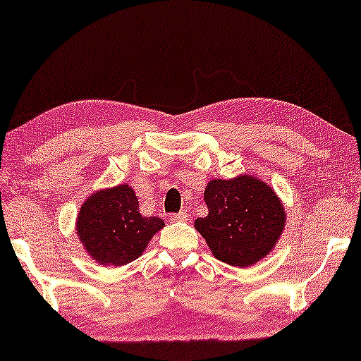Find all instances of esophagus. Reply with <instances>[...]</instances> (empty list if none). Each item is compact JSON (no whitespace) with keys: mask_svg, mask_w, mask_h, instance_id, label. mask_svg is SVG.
<instances>
[{"mask_svg":"<svg viewBox=\"0 0 361 361\" xmlns=\"http://www.w3.org/2000/svg\"><path fill=\"white\" fill-rule=\"evenodd\" d=\"M169 219L171 222H185L188 219V214L185 211H182V212H177V214L169 216Z\"/></svg>","mask_w":361,"mask_h":361,"instance_id":"obj_1","label":"esophagus"}]
</instances>
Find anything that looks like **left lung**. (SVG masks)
I'll list each match as a JSON object with an SVG mask.
<instances>
[{"instance_id":"obj_1","label":"left lung","mask_w":361,"mask_h":361,"mask_svg":"<svg viewBox=\"0 0 361 361\" xmlns=\"http://www.w3.org/2000/svg\"><path fill=\"white\" fill-rule=\"evenodd\" d=\"M203 197L209 212L195 221V228L217 261L245 269L274 251L286 211L269 184L251 174L212 179Z\"/></svg>"}]
</instances>
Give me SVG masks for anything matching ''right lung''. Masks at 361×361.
Returning a JSON list of instances; mask_svg holds the SVG:
<instances>
[{
    "mask_svg": "<svg viewBox=\"0 0 361 361\" xmlns=\"http://www.w3.org/2000/svg\"><path fill=\"white\" fill-rule=\"evenodd\" d=\"M164 227L159 217L142 216L133 187L100 188L81 204L76 236L92 261L121 267L142 256L153 235Z\"/></svg>",
    "mask_w": 361,
    "mask_h": 361,
    "instance_id": "obj_1",
    "label": "right lung"
}]
</instances>
